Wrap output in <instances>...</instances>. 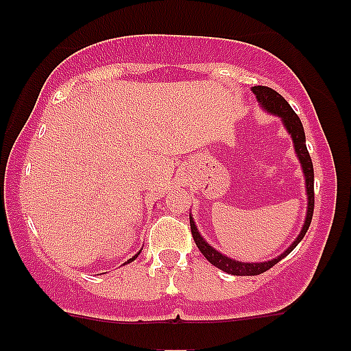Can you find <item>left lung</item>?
Here are the masks:
<instances>
[{"label":"left lung","mask_w":351,"mask_h":351,"mask_svg":"<svg viewBox=\"0 0 351 351\" xmlns=\"http://www.w3.org/2000/svg\"><path fill=\"white\" fill-rule=\"evenodd\" d=\"M252 92L254 95H256L257 102H259L265 110L271 112L274 115L280 117L282 122H284V127L287 128V132L292 136L295 153L297 156H299V162L302 165V170H304V175H305V188H307L308 206H307V216H305L304 228H302L300 234L297 236V239L291 244V247H289L287 251L282 252L279 257H276V259L265 261V263H239V261L231 259V257L228 256H223V254L217 252L216 249H213V245H209L206 241L201 237L198 229H196L195 221H193V217L189 216L193 239H195V243L198 245L201 254H203V256L206 257L213 265H216L217 269H221V271L228 274H232V276H259V274L269 271L272 265H276L279 261L284 259L287 254H291L293 249H295V245L304 239L305 232H307L310 223H312L313 206H315V198H313V165H312V158H310L308 155L307 145H305V132H304V127H302L300 119L297 117L295 112H293V108L289 106L287 100L282 97L279 92L274 90V88L265 87V86H254Z\"/></svg>","instance_id":"left-lung-1"}]
</instances>
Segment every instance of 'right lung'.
<instances>
[{"label":"right lung","instance_id":"add662e5","mask_svg":"<svg viewBox=\"0 0 351 351\" xmlns=\"http://www.w3.org/2000/svg\"><path fill=\"white\" fill-rule=\"evenodd\" d=\"M136 256H138V254H136ZM136 256H134V257H132V259H128V261H127V263H132V261H135V259H136ZM127 263H125V264H127Z\"/></svg>","mask_w":351,"mask_h":351}]
</instances>
